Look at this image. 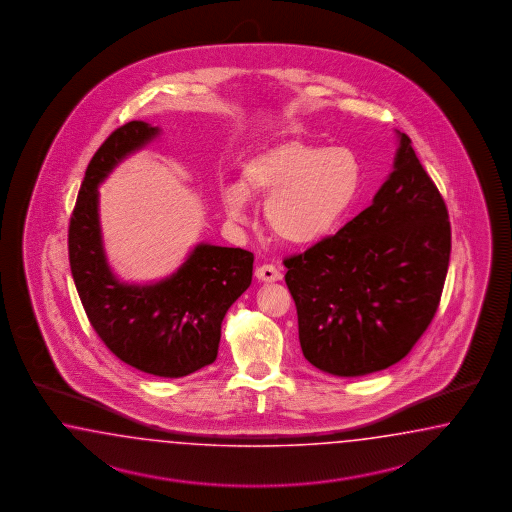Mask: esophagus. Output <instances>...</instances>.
<instances>
[{
    "instance_id": "obj_1",
    "label": "esophagus",
    "mask_w": 512,
    "mask_h": 512,
    "mask_svg": "<svg viewBox=\"0 0 512 512\" xmlns=\"http://www.w3.org/2000/svg\"><path fill=\"white\" fill-rule=\"evenodd\" d=\"M255 276H257V279H261V281H266V283L279 281V279L283 278L281 272H279L274 264H263V266H259V268L255 270Z\"/></svg>"
}]
</instances>
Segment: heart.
<instances>
[{"label": "heart", "mask_w": 512, "mask_h": 512, "mask_svg": "<svg viewBox=\"0 0 512 512\" xmlns=\"http://www.w3.org/2000/svg\"><path fill=\"white\" fill-rule=\"evenodd\" d=\"M362 165L347 146L291 137L251 155L238 187L223 191L234 219H246V197L268 199L264 219L272 234L293 246H310L332 233L357 201Z\"/></svg>", "instance_id": "1"}]
</instances>
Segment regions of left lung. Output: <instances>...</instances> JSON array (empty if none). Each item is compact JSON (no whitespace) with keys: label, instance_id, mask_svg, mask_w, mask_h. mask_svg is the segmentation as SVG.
Listing matches in <instances>:
<instances>
[{"label":"left lung","instance_id":"8db88e82","mask_svg":"<svg viewBox=\"0 0 512 512\" xmlns=\"http://www.w3.org/2000/svg\"><path fill=\"white\" fill-rule=\"evenodd\" d=\"M394 171L372 206L304 253L283 259L298 340L340 377L400 362L439 308L450 259L447 204L398 131Z\"/></svg>","mask_w":512,"mask_h":512}]
</instances>
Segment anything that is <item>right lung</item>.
<instances>
[{
    "label": "right lung",
    "mask_w": 512,
    "mask_h": 512,
    "mask_svg": "<svg viewBox=\"0 0 512 512\" xmlns=\"http://www.w3.org/2000/svg\"><path fill=\"white\" fill-rule=\"evenodd\" d=\"M157 133L135 120L112 131L93 154L69 221V263L93 330L116 357L140 372L184 377L216 360L221 321L251 283L253 253L199 244L171 278L142 287L110 272L97 186Z\"/></svg>",
    "instance_id": "right-lung-1"
}]
</instances>
